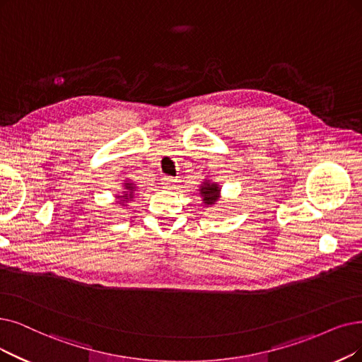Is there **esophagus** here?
<instances>
[{
	"mask_svg": "<svg viewBox=\"0 0 362 362\" xmlns=\"http://www.w3.org/2000/svg\"><path fill=\"white\" fill-rule=\"evenodd\" d=\"M175 182H177V180L175 178H172V177H162V184L165 185V187H172V185H175Z\"/></svg>",
	"mask_w": 362,
	"mask_h": 362,
	"instance_id": "1",
	"label": "esophagus"
}]
</instances>
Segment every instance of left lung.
Returning <instances> with one entry per match:
<instances>
[{"label":"left lung","instance_id":"8db88e82","mask_svg":"<svg viewBox=\"0 0 362 362\" xmlns=\"http://www.w3.org/2000/svg\"><path fill=\"white\" fill-rule=\"evenodd\" d=\"M199 193L202 196V202H204L206 206H212L221 197V187L216 182H212L206 178L204 182L200 184Z\"/></svg>","mask_w":362,"mask_h":362}]
</instances>
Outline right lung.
I'll list each match as a JSON object with an SVG mask.
<instances>
[{
  "label": "right lung",
  "instance_id": "right-lung-1",
  "mask_svg": "<svg viewBox=\"0 0 362 362\" xmlns=\"http://www.w3.org/2000/svg\"><path fill=\"white\" fill-rule=\"evenodd\" d=\"M123 187H124V190L120 194H115V199H117V204L120 206H127L129 202L134 200L138 187L135 185V182H131V181L123 182Z\"/></svg>",
  "mask_w": 362,
  "mask_h": 362
}]
</instances>
